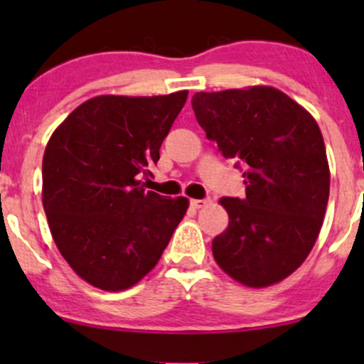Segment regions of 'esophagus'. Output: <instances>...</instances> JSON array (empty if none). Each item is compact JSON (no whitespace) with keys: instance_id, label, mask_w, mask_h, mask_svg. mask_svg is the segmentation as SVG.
Here are the masks:
<instances>
[{"instance_id":"obj_1","label":"esophagus","mask_w":364,"mask_h":364,"mask_svg":"<svg viewBox=\"0 0 364 364\" xmlns=\"http://www.w3.org/2000/svg\"><path fill=\"white\" fill-rule=\"evenodd\" d=\"M207 203H208L207 200H191L190 205L193 207V208H203V207L207 205Z\"/></svg>"}]
</instances>
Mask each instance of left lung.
Instances as JSON below:
<instances>
[{"instance_id":"8db88e82","label":"left lung","mask_w":364,"mask_h":364,"mask_svg":"<svg viewBox=\"0 0 364 364\" xmlns=\"http://www.w3.org/2000/svg\"><path fill=\"white\" fill-rule=\"evenodd\" d=\"M191 107L246 185L245 198L220 200L229 225L212 241L215 262L245 286L282 281L304 262L323 224L330 173L318 124L272 87L198 92Z\"/></svg>"}]
</instances>
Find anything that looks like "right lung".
<instances>
[{
	"label": "right lung",
	"instance_id": "obj_1",
	"mask_svg": "<svg viewBox=\"0 0 364 364\" xmlns=\"http://www.w3.org/2000/svg\"><path fill=\"white\" fill-rule=\"evenodd\" d=\"M188 92L156 97L99 95L49 139L43 203L54 243L83 281L104 291L135 286L156 267L186 214L185 196L145 191L159 149Z\"/></svg>",
	"mask_w": 364,
	"mask_h": 364
}]
</instances>
